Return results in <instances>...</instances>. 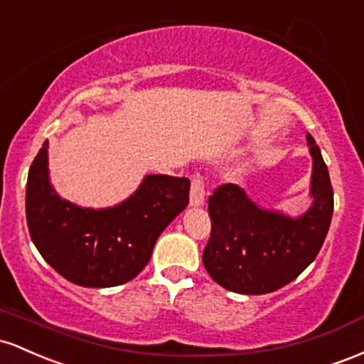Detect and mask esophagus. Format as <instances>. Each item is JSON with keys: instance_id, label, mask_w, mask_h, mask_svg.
Here are the masks:
<instances>
[{"instance_id": "obj_1", "label": "esophagus", "mask_w": 364, "mask_h": 364, "mask_svg": "<svg viewBox=\"0 0 364 364\" xmlns=\"http://www.w3.org/2000/svg\"><path fill=\"white\" fill-rule=\"evenodd\" d=\"M206 198V186H204V178L199 173H194L191 178V204L193 206H201Z\"/></svg>"}]
</instances>
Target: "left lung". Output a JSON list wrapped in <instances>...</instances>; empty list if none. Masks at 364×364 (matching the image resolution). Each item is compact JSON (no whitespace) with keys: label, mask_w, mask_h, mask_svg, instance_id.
Here are the masks:
<instances>
[{"label":"left lung","mask_w":364,"mask_h":364,"mask_svg":"<svg viewBox=\"0 0 364 364\" xmlns=\"http://www.w3.org/2000/svg\"><path fill=\"white\" fill-rule=\"evenodd\" d=\"M313 206L299 218L259 210L235 183L208 198L211 234L203 252L210 277L239 294H268L291 284L320 252L333 213V189L320 148L309 136Z\"/></svg>","instance_id":"1"}]
</instances>
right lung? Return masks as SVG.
<instances>
[{
    "mask_svg": "<svg viewBox=\"0 0 364 364\" xmlns=\"http://www.w3.org/2000/svg\"><path fill=\"white\" fill-rule=\"evenodd\" d=\"M186 177L148 175L136 194L108 210L63 201L48 181V141L27 177L32 242L61 277L82 287H115L142 272L160 234L189 204Z\"/></svg>",
    "mask_w": 364,
    "mask_h": 364,
    "instance_id": "add662e5",
    "label": "right lung"
}]
</instances>
